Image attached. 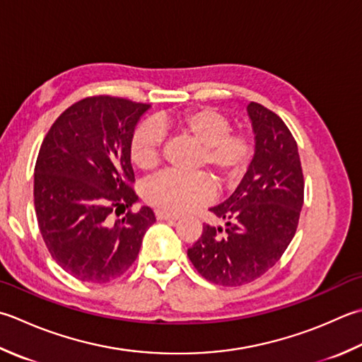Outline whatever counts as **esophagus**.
Wrapping results in <instances>:
<instances>
[{"label": "esophagus", "mask_w": 362, "mask_h": 362, "mask_svg": "<svg viewBox=\"0 0 362 362\" xmlns=\"http://www.w3.org/2000/svg\"><path fill=\"white\" fill-rule=\"evenodd\" d=\"M155 216H157L158 221H174V219H179V215L169 214L165 210H155Z\"/></svg>", "instance_id": "1"}]
</instances>
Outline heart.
Listing matches in <instances>:
<instances>
[{
  "instance_id": "b5f03b06",
  "label": "heart",
  "mask_w": 362,
  "mask_h": 362,
  "mask_svg": "<svg viewBox=\"0 0 362 362\" xmlns=\"http://www.w3.org/2000/svg\"><path fill=\"white\" fill-rule=\"evenodd\" d=\"M163 130L193 141L201 147L194 169L209 168L219 185H233L250 168L254 139L245 130H232L229 117L211 108H194L174 116H163L157 124L144 122L133 132L129 155L132 165L152 173L161 161ZM211 179L204 173L179 175L165 173L143 187L147 204L160 210L182 214L214 199Z\"/></svg>"
}]
</instances>
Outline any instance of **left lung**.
<instances>
[{
    "label": "left lung",
    "mask_w": 362,
    "mask_h": 362,
    "mask_svg": "<svg viewBox=\"0 0 362 362\" xmlns=\"http://www.w3.org/2000/svg\"><path fill=\"white\" fill-rule=\"evenodd\" d=\"M247 112L256 132V155L237 189L210 211L228 228L204 226L188 247L202 278L237 287L265 274L295 237L304 202L298 146L276 112L251 102Z\"/></svg>",
    "instance_id": "8db88e82"
}]
</instances>
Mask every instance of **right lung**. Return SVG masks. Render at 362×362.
<instances>
[{"label": "right lung", "instance_id": "add662e5", "mask_svg": "<svg viewBox=\"0 0 362 362\" xmlns=\"http://www.w3.org/2000/svg\"><path fill=\"white\" fill-rule=\"evenodd\" d=\"M148 108L124 97H86L69 106L42 141L35 216L52 257L76 279L102 284L122 276L155 223L152 209L132 210L138 194L129 146ZM119 209L127 211L115 220Z\"/></svg>", "mask_w": 362, "mask_h": 362}]
</instances>
